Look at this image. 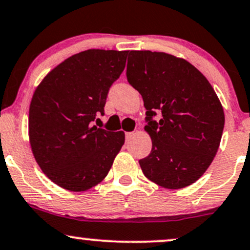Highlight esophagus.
Masks as SVG:
<instances>
[{
	"label": "esophagus",
	"instance_id": "esophagus-1",
	"mask_svg": "<svg viewBox=\"0 0 250 250\" xmlns=\"http://www.w3.org/2000/svg\"><path fill=\"white\" fill-rule=\"evenodd\" d=\"M133 136H134V133H125V138H127V140H130Z\"/></svg>",
	"mask_w": 250,
	"mask_h": 250
}]
</instances>
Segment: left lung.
Wrapping results in <instances>:
<instances>
[{"label": "left lung", "mask_w": 250, "mask_h": 250, "mask_svg": "<svg viewBox=\"0 0 250 250\" xmlns=\"http://www.w3.org/2000/svg\"><path fill=\"white\" fill-rule=\"evenodd\" d=\"M128 64V83L142 95L144 130L152 141L140 161L144 176L172 190L193 184L220 146L225 114L218 95L199 70L169 53L130 51ZM157 112L158 123L152 120Z\"/></svg>", "instance_id": "obj_1"}]
</instances>
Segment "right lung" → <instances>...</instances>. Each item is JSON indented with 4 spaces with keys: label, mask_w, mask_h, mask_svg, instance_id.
<instances>
[{
    "label": "right lung",
    "mask_w": 250,
    "mask_h": 250,
    "mask_svg": "<svg viewBox=\"0 0 250 250\" xmlns=\"http://www.w3.org/2000/svg\"><path fill=\"white\" fill-rule=\"evenodd\" d=\"M129 51L92 49L73 55L42 80L29 109L32 154L47 178L65 190H89L104 179L125 143L123 131L92 127L104 115L110 86Z\"/></svg>",
    "instance_id": "obj_1"
}]
</instances>
